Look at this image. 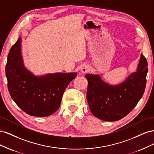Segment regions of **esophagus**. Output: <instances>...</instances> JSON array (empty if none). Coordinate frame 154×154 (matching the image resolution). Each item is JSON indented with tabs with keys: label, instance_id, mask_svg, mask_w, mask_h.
Returning <instances> with one entry per match:
<instances>
[{
	"label": "esophagus",
	"instance_id": "34e87169",
	"mask_svg": "<svg viewBox=\"0 0 154 154\" xmlns=\"http://www.w3.org/2000/svg\"><path fill=\"white\" fill-rule=\"evenodd\" d=\"M90 67L87 65H85V66H83L81 68V72L82 73H86L89 71Z\"/></svg>",
	"mask_w": 154,
	"mask_h": 154
}]
</instances>
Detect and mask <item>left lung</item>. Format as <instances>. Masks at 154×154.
I'll use <instances>...</instances> for the list:
<instances>
[{
	"label": "left lung",
	"mask_w": 154,
	"mask_h": 154,
	"mask_svg": "<svg viewBox=\"0 0 154 154\" xmlns=\"http://www.w3.org/2000/svg\"><path fill=\"white\" fill-rule=\"evenodd\" d=\"M147 72L146 59L141 54L136 71L120 84L111 85L102 80L98 74H86L87 100L92 114L106 122H115L124 118L142 97Z\"/></svg>",
	"instance_id": "1"
}]
</instances>
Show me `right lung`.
<instances>
[{"label":"right lung","mask_w":154,"mask_h":154,"mask_svg":"<svg viewBox=\"0 0 154 154\" xmlns=\"http://www.w3.org/2000/svg\"><path fill=\"white\" fill-rule=\"evenodd\" d=\"M21 40L19 37L8 56L6 76L8 91L13 101L26 113L46 117L58 109L65 90L77 73L34 75L24 65Z\"/></svg>","instance_id":"right-lung-1"}]
</instances>
